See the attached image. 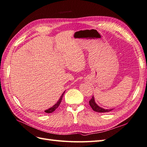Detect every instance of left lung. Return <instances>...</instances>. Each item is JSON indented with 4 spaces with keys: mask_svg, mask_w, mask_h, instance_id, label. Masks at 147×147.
I'll list each match as a JSON object with an SVG mask.
<instances>
[{
    "mask_svg": "<svg viewBox=\"0 0 147 147\" xmlns=\"http://www.w3.org/2000/svg\"><path fill=\"white\" fill-rule=\"evenodd\" d=\"M89 105L92 107L93 111L97 113H106V112H110L114 109H104L102 107H100L99 106L97 105L96 102H95V99H94V96H92V99L89 100Z\"/></svg>",
    "mask_w": 147,
    "mask_h": 147,
    "instance_id": "8db88e82",
    "label": "left lung"
}]
</instances>
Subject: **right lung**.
<instances>
[{
    "instance_id": "1",
    "label": "right lung",
    "mask_w": 147,
    "mask_h": 147,
    "mask_svg": "<svg viewBox=\"0 0 147 147\" xmlns=\"http://www.w3.org/2000/svg\"><path fill=\"white\" fill-rule=\"evenodd\" d=\"M65 92V91H64L63 93L62 94H61V96H60L59 100H58L57 101V102L56 104H54V105H53V106H52V107H50V108H49V109H47V110H45V113H53V112L54 111H55V109H57V107L60 106V103H61V100H62L63 96V94H64Z\"/></svg>"
}]
</instances>
